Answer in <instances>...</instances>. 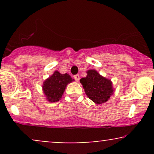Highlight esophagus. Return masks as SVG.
Wrapping results in <instances>:
<instances>
[{
  "instance_id": "34e87169",
  "label": "esophagus",
  "mask_w": 154,
  "mask_h": 154,
  "mask_svg": "<svg viewBox=\"0 0 154 154\" xmlns=\"http://www.w3.org/2000/svg\"><path fill=\"white\" fill-rule=\"evenodd\" d=\"M74 78L75 79V80L77 81V82H79V75H76L74 76Z\"/></svg>"
}]
</instances>
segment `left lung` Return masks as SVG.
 Here are the masks:
<instances>
[{"instance_id":"8db88e82","label":"left lung","mask_w":154,"mask_h":154,"mask_svg":"<svg viewBox=\"0 0 154 154\" xmlns=\"http://www.w3.org/2000/svg\"><path fill=\"white\" fill-rule=\"evenodd\" d=\"M87 76L80 79L85 94L95 104H102L109 100L115 90L111 79L100 75L95 69L86 72Z\"/></svg>"}]
</instances>
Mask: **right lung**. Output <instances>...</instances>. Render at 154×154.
<instances>
[{
  "label": "right lung",
  "instance_id": "1",
  "mask_svg": "<svg viewBox=\"0 0 154 154\" xmlns=\"http://www.w3.org/2000/svg\"><path fill=\"white\" fill-rule=\"evenodd\" d=\"M75 81L69 74H61L55 71L51 77L44 81L42 85L45 99L51 103L59 101L64 93L67 85Z\"/></svg>",
  "mask_w": 154,
  "mask_h": 154
}]
</instances>
